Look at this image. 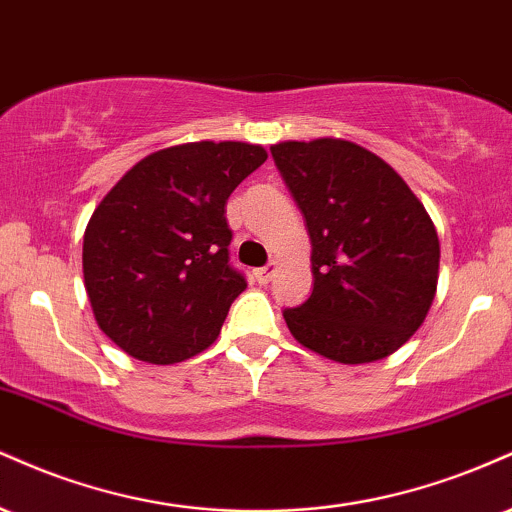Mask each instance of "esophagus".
Masks as SVG:
<instances>
[{
	"mask_svg": "<svg viewBox=\"0 0 512 512\" xmlns=\"http://www.w3.org/2000/svg\"><path fill=\"white\" fill-rule=\"evenodd\" d=\"M275 263H268V266H263V268H256L254 270V278H256V282H261V285H268L270 282V278H273L275 275Z\"/></svg>",
	"mask_w": 512,
	"mask_h": 512,
	"instance_id": "esophagus-1",
	"label": "esophagus"
}]
</instances>
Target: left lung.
Wrapping results in <instances>:
<instances>
[{
  "label": "left lung",
  "mask_w": 512,
  "mask_h": 512,
  "mask_svg": "<svg viewBox=\"0 0 512 512\" xmlns=\"http://www.w3.org/2000/svg\"><path fill=\"white\" fill-rule=\"evenodd\" d=\"M311 237L314 292L282 311L304 347L340 364L388 357L434 302L438 234L388 162L338 138L270 148Z\"/></svg>",
  "instance_id": "8db88e82"
}]
</instances>
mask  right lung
<instances>
[{"mask_svg":"<svg viewBox=\"0 0 512 512\" xmlns=\"http://www.w3.org/2000/svg\"><path fill=\"white\" fill-rule=\"evenodd\" d=\"M266 158L239 141L172 146L136 162L102 198L83 234V280L114 345L174 364L218 338L246 290L227 249V198Z\"/></svg>","mask_w":512,"mask_h":512,"instance_id":"obj_1","label":"right lung"}]
</instances>
